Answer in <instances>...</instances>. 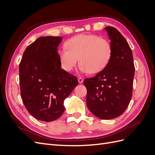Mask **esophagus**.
<instances>
[{"mask_svg":"<svg viewBox=\"0 0 155 155\" xmlns=\"http://www.w3.org/2000/svg\"><path fill=\"white\" fill-rule=\"evenodd\" d=\"M78 81H79V83H83V79L81 78H80V77H79V78H78Z\"/></svg>","mask_w":155,"mask_h":155,"instance_id":"1","label":"esophagus"}]
</instances>
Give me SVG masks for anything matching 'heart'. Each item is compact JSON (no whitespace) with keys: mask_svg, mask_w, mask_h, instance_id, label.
I'll list each match as a JSON object with an SVG mask.
<instances>
[{"mask_svg":"<svg viewBox=\"0 0 155 155\" xmlns=\"http://www.w3.org/2000/svg\"><path fill=\"white\" fill-rule=\"evenodd\" d=\"M66 48L58 51L62 68L70 72L79 59V70L83 73L96 74L109 64L112 54L110 41L96 35L80 34L70 39Z\"/></svg>","mask_w":155,"mask_h":155,"instance_id":"obj_1","label":"heart"}]
</instances>
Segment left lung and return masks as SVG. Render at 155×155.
Returning <instances> with one entry per match:
<instances>
[{
  "label": "left lung",
  "instance_id": "1",
  "mask_svg": "<svg viewBox=\"0 0 155 155\" xmlns=\"http://www.w3.org/2000/svg\"><path fill=\"white\" fill-rule=\"evenodd\" d=\"M112 46L107 66L83 82L87 88V105L92 113L103 120L122 114L132 97L134 65L132 50L120 32L112 26L105 28Z\"/></svg>",
  "mask_w": 155,
  "mask_h": 155
}]
</instances>
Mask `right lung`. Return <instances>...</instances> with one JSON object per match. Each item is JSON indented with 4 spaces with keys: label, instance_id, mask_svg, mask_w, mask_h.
I'll return each mask as SVG.
<instances>
[{
    "label": "right lung",
    "instance_id": "obj_1",
    "mask_svg": "<svg viewBox=\"0 0 155 155\" xmlns=\"http://www.w3.org/2000/svg\"><path fill=\"white\" fill-rule=\"evenodd\" d=\"M62 39L39 37L26 48L19 64L23 104L34 118L47 122L63 114L64 100L78 85L76 76L61 68L58 47Z\"/></svg>",
    "mask_w": 155,
    "mask_h": 155
}]
</instances>
